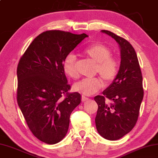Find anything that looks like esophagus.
<instances>
[{"instance_id": "esophagus-1", "label": "esophagus", "mask_w": 158, "mask_h": 158, "mask_svg": "<svg viewBox=\"0 0 158 158\" xmlns=\"http://www.w3.org/2000/svg\"><path fill=\"white\" fill-rule=\"evenodd\" d=\"M88 99H89L88 97H85V96H84V95H82V97H81V100H82V102H87Z\"/></svg>"}]
</instances>
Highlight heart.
Returning a JSON list of instances; mask_svg holds the SVG:
<instances>
[{
	"mask_svg": "<svg viewBox=\"0 0 158 158\" xmlns=\"http://www.w3.org/2000/svg\"><path fill=\"white\" fill-rule=\"evenodd\" d=\"M88 58L96 64V72L104 81L110 82L115 78L119 70L117 60L111 56L110 48L102 44H95L85 48L84 51ZM64 73L72 78L78 77L76 66V56L69 53L63 62ZM102 86V81L97 77L84 79L73 85V90L84 95H91L98 91Z\"/></svg>",
	"mask_w": 158,
	"mask_h": 158,
	"instance_id": "1",
	"label": "heart"
}]
</instances>
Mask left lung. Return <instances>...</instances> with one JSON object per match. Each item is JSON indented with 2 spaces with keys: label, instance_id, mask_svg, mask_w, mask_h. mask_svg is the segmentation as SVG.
<instances>
[{
  "label": "left lung",
  "instance_id": "left-lung-1",
  "mask_svg": "<svg viewBox=\"0 0 158 158\" xmlns=\"http://www.w3.org/2000/svg\"><path fill=\"white\" fill-rule=\"evenodd\" d=\"M115 40L120 49L117 75L102 95L94 97L98 105L95 124L99 134L108 140H117L135 125L144 97L142 75L137 54L127 40L108 30H102ZM108 98L110 103L105 102Z\"/></svg>",
  "mask_w": 158,
  "mask_h": 158
}]
</instances>
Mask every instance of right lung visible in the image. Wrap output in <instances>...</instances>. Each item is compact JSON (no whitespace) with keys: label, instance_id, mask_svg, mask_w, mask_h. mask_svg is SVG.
<instances>
[{"label":"right lung","instance_id":"right-lung-1","mask_svg":"<svg viewBox=\"0 0 158 158\" xmlns=\"http://www.w3.org/2000/svg\"><path fill=\"white\" fill-rule=\"evenodd\" d=\"M88 36L60 30L44 31L34 39L19 61V106L31 133L46 144H56L64 138L70 114L81 102L79 93H68L70 85L63 62Z\"/></svg>","mask_w":158,"mask_h":158}]
</instances>
